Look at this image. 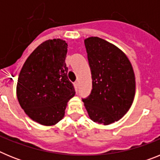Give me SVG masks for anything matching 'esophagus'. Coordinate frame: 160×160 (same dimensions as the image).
<instances>
[{
  "label": "esophagus",
  "instance_id": "esophagus-1",
  "mask_svg": "<svg viewBox=\"0 0 160 160\" xmlns=\"http://www.w3.org/2000/svg\"><path fill=\"white\" fill-rule=\"evenodd\" d=\"M73 85H74V87H75L76 90H78V82H75Z\"/></svg>",
  "mask_w": 160,
  "mask_h": 160
}]
</instances>
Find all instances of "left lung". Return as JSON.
Wrapping results in <instances>:
<instances>
[{
	"instance_id": "8db88e82",
	"label": "left lung",
	"mask_w": 160,
	"mask_h": 160,
	"mask_svg": "<svg viewBox=\"0 0 160 160\" xmlns=\"http://www.w3.org/2000/svg\"><path fill=\"white\" fill-rule=\"evenodd\" d=\"M92 77V90L82 102L90 119L103 125L128 112L135 94L132 66L125 53L98 37L85 39Z\"/></svg>"
}]
</instances>
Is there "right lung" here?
Masks as SVG:
<instances>
[{"label": "right lung", "instance_id": "right-lung-1", "mask_svg": "<svg viewBox=\"0 0 160 160\" xmlns=\"http://www.w3.org/2000/svg\"><path fill=\"white\" fill-rule=\"evenodd\" d=\"M67 46L61 39L42 42L20 72L18 102L25 114L42 125H54L62 119L68 101L75 94L65 62Z\"/></svg>", "mask_w": 160, "mask_h": 160}]
</instances>
